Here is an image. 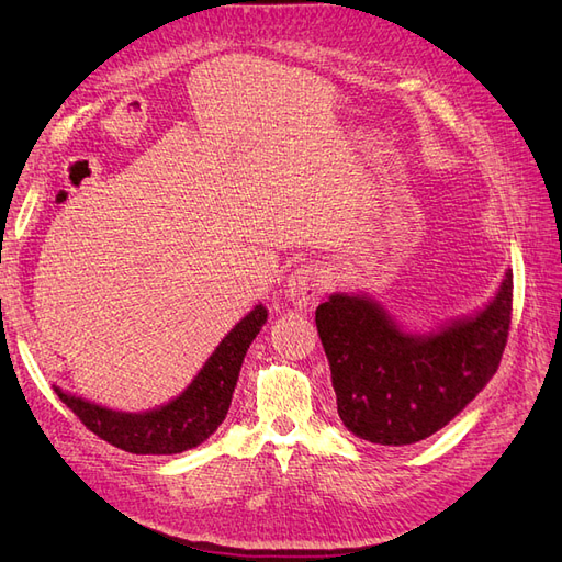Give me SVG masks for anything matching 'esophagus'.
Segmentation results:
<instances>
[{
	"label": "esophagus",
	"instance_id": "obj_1",
	"mask_svg": "<svg viewBox=\"0 0 562 562\" xmlns=\"http://www.w3.org/2000/svg\"><path fill=\"white\" fill-rule=\"evenodd\" d=\"M328 288L326 269L318 265H304L297 267L285 281V297L291 300L295 307H312L316 304Z\"/></svg>",
	"mask_w": 562,
	"mask_h": 562
}]
</instances>
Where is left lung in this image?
Listing matches in <instances>:
<instances>
[{
	"instance_id": "obj_1",
	"label": "left lung",
	"mask_w": 562,
	"mask_h": 562,
	"mask_svg": "<svg viewBox=\"0 0 562 562\" xmlns=\"http://www.w3.org/2000/svg\"><path fill=\"white\" fill-rule=\"evenodd\" d=\"M512 307V269L481 314L431 337L401 333L363 297L333 295L318 304L316 328L339 419L380 446H411L443 429L497 372Z\"/></svg>"
}]
</instances>
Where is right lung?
Segmentation results:
<instances>
[{"instance_id": "right-lung-1", "label": "right lung", "mask_w": 562, "mask_h": 562, "mask_svg": "<svg viewBox=\"0 0 562 562\" xmlns=\"http://www.w3.org/2000/svg\"><path fill=\"white\" fill-rule=\"evenodd\" d=\"M267 321V310L258 304L236 328L220 342L206 366L182 396L143 415L114 413L56 386L60 401L79 422L110 446L133 454H176L203 443L223 424L244 356Z\"/></svg>"}]
</instances>
